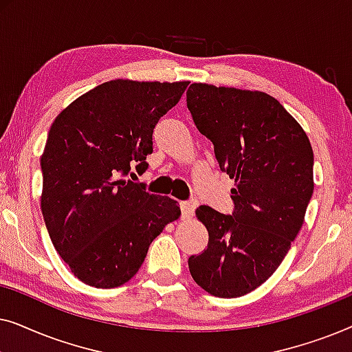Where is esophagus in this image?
<instances>
[{"label":"esophagus","instance_id":"obj_1","mask_svg":"<svg viewBox=\"0 0 352 352\" xmlns=\"http://www.w3.org/2000/svg\"><path fill=\"white\" fill-rule=\"evenodd\" d=\"M195 208H197V200L181 201V216H182V219L192 218V216H194Z\"/></svg>","mask_w":352,"mask_h":352}]
</instances>
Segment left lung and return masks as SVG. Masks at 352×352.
Segmentation results:
<instances>
[{"label":"left lung","instance_id":"left-lung-1","mask_svg":"<svg viewBox=\"0 0 352 352\" xmlns=\"http://www.w3.org/2000/svg\"><path fill=\"white\" fill-rule=\"evenodd\" d=\"M187 109L213 142L221 171L235 179L232 214L197 208L208 247L189 271L205 292L237 298L276 272L300 232L314 192V153L306 133L272 96L194 83Z\"/></svg>","mask_w":352,"mask_h":352}]
</instances>
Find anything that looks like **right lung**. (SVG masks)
<instances>
[{
	"mask_svg": "<svg viewBox=\"0 0 352 352\" xmlns=\"http://www.w3.org/2000/svg\"><path fill=\"white\" fill-rule=\"evenodd\" d=\"M189 81L112 80L57 115L41 155V211L52 245L75 277L96 288L126 283L152 240L181 210L148 194L152 133Z\"/></svg>",
	"mask_w": 352,
	"mask_h": 352,
	"instance_id": "right-lung-1",
	"label": "right lung"
}]
</instances>
